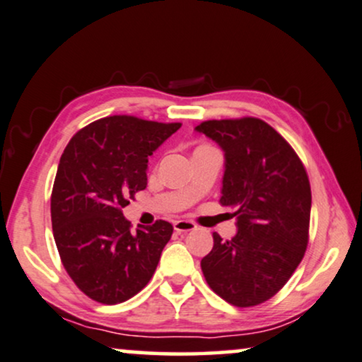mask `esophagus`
Instances as JSON below:
<instances>
[{"label": "esophagus", "instance_id": "obj_1", "mask_svg": "<svg viewBox=\"0 0 362 362\" xmlns=\"http://www.w3.org/2000/svg\"><path fill=\"white\" fill-rule=\"evenodd\" d=\"M173 230H175L177 233H187V231L197 230V225L194 221L189 220H175L173 221Z\"/></svg>", "mask_w": 362, "mask_h": 362}]
</instances>
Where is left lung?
<instances>
[{
  "label": "left lung",
  "instance_id": "obj_1",
  "mask_svg": "<svg viewBox=\"0 0 362 362\" xmlns=\"http://www.w3.org/2000/svg\"><path fill=\"white\" fill-rule=\"evenodd\" d=\"M197 132L225 153L221 205L235 209L237 235L202 258L209 286L230 305L257 306L276 295L308 247L311 187L293 147L255 117L205 120Z\"/></svg>",
  "mask_w": 362,
  "mask_h": 362
}]
</instances>
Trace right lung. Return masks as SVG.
<instances>
[{
    "label": "right lung",
    "mask_w": 362,
    "mask_h": 362,
    "mask_svg": "<svg viewBox=\"0 0 362 362\" xmlns=\"http://www.w3.org/2000/svg\"><path fill=\"white\" fill-rule=\"evenodd\" d=\"M182 124L112 115L86 125L62 152L51 195L61 262L90 300L117 305L151 281L173 226L131 230L124 206L147 187L148 156Z\"/></svg>",
    "instance_id": "obj_1"
}]
</instances>
